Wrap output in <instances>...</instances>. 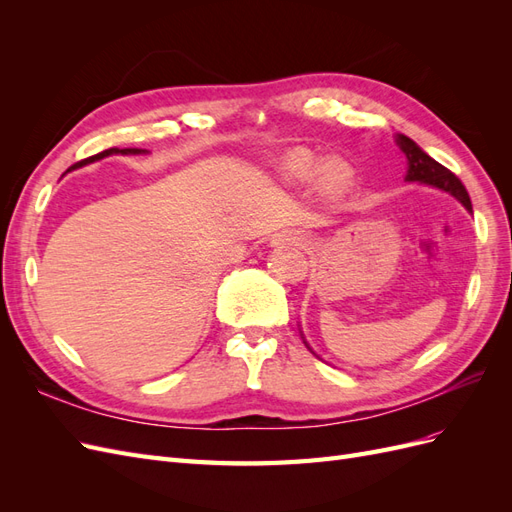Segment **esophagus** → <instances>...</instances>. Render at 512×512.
Returning <instances> with one entry per match:
<instances>
[{
    "instance_id": "34e87169",
    "label": "esophagus",
    "mask_w": 512,
    "mask_h": 512,
    "mask_svg": "<svg viewBox=\"0 0 512 512\" xmlns=\"http://www.w3.org/2000/svg\"><path fill=\"white\" fill-rule=\"evenodd\" d=\"M303 241H305V237L299 230H282V232H277L271 243L273 245H301Z\"/></svg>"
}]
</instances>
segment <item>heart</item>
Returning <instances> with one entry per match:
<instances>
[{"label":"heart","mask_w":512,"mask_h":512,"mask_svg":"<svg viewBox=\"0 0 512 512\" xmlns=\"http://www.w3.org/2000/svg\"><path fill=\"white\" fill-rule=\"evenodd\" d=\"M280 175L288 181H307L316 175V188L322 196L337 198L350 190L352 168L339 158L324 160L318 166V158L309 149H294L277 164Z\"/></svg>","instance_id":"1"}]
</instances>
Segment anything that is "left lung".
Instances as JSON below:
<instances>
[{
    "label": "left lung",
    "mask_w": 512,
    "mask_h": 512,
    "mask_svg": "<svg viewBox=\"0 0 512 512\" xmlns=\"http://www.w3.org/2000/svg\"><path fill=\"white\" fill-rule=\"evenodd\" d=\"M395 143L399 145L401 151H404V156L408 160L406 181L425 183V185H431V188H438L446 194H451L472 213L470 196H468L466 188H463V183L451 173V170L444 168L440 162H436L431 156H427V153L412 141V138H408L404 134H397ZM303 342H305V339H303ZM305 346L309 348L307 342H305ZM309 350H312V348H309Z\"/></svg>",
    "instance_id": "obj_1"
}]
</instances>
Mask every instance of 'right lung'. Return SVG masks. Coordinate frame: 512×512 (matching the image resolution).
Returning <instances> with one entry per match:
<instances>
[{
    "label": "right lung",
    "instance_id": "1",
    "mask_svg": "<svg viewBox=\"0 0 512 512\" xmlns=\"http://www.w3.org/2000/svg\"><path fill=\"white\" fill-rule=\"evenodd\" d=\"M138 156V153H149L147 149H117V147H113V149H106V151H102V153H96V156H91V158H87V160H81V162H76L72 168H81V166H87V164H91V162H98V160H102V158H108V156ZM70 168V170H72Z\"/></svg>",
    "mask_w": 512,
    "mask_h": 512
}]
</instances>
